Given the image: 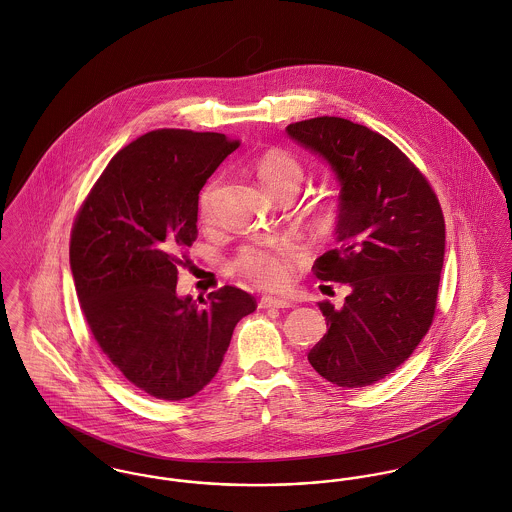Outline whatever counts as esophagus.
<instances>
[{
	"label": "esophagus",
	"mask_w": 512,
	"mask_h": 512,
	"mask_svg": "<svg viewBox=\"0 0 512 512\" xmlns=\"http://www.w3.org/2000/svg\"><path fill=\"white\" fill-rule=\"evenodd\" d=\"M292 302L286 298H277V296H263L259 300V308H290Z\"/></svg>",
	"instance_id": "esophagus-1"
}]
</instances>
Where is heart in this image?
<instances>
[{
	"instance_id": "b5f03b06",
	"label": "heart",
	"mask_w": 512,
	"mask_h": 512,
	"mask_svg": "<svg viewBox=\"0 0 512 512\" xmlns=\"http://www.w3.org/2000/svg\"><path fill=\"white\" fill-rule=\"evenodd\" d=\"M257 174L265 190L275 198L279 194H292L300 192L304 182L302 165L284 151H269L261 157L257 165ZM216 194V184L204 188L200 196V212L210 216L212 202ZM314 224L318 229L332 228L334 224V210L324 208L316 214ZM302 261V249L294 241H257L245 245L235 255V269L249 279L251 283L263 288H277L283 286L288 279V273Z\"/></svg>"
}]
</instances>
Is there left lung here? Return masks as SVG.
<instances>
[{
  "label": "left lung",
  "instance_id": "obj_1",
  "mask_svg": "<svg viewBox=\"0 0 512 512\" xmlns=\"http://www.w3.org/2000/svg\"><path fill=\"white\" fill-rule=\"evenodd\" d=\"M286 135L326 161L340 184V247L318 257L314 273L349 294L341 308L318 304L328 332L308 361L343 389L373 385L432 324L446 251L440 202L397 145L365 125L324 115L290 123Z\"/></svg>",
  "mask_w": 512,
  "mask_h": 512
}]
</instances>
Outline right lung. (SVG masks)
<instances>
[{
    "instance_id": "right-lung-1",
    "label": "right lung",
    "mask_w": 512,
    "mask_h": 512,
    "mask_svg": "<svg viewBox=\"0 0 512 512\" xmlns=\"http://www.w3.org/2000/svg\"><path fill=\"white\" fill-rule=\"evenodd\" d=\"M237 147L224 133L149 131L110 161L74 222L70 271L86 322L115 369L151 397L200 393L235 324L257 308L235 286L202 304L176 294V253L198 235V194Z\"/></svg>"
}]
</instances>
